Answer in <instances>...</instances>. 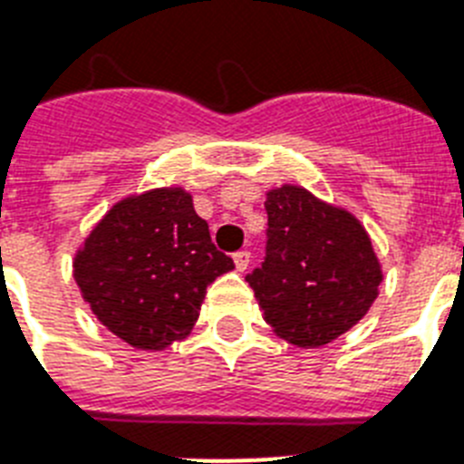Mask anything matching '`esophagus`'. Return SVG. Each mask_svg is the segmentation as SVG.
Masks as SVG:
<instances>
[{"mask_svg":"<svg viewBox=\"0 0 464 464\" xmlns=\"http://www.w3.org/2000/svg\"><path fill=\"white\" fill-rule=\"evenodd\" d=\"M233 264H236V268H238V271H245V268L250 266V252L247 250L236 252V255H233Z\"/></svg>","mask_w":464,"mask_h":464,"instance_id":"obj_1","label":"esophagus"}]
</instances>
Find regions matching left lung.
<instances>
[{
	"label": "left lung",
	"mask_w": 464,
	"mask_h": 464,
	"mask_svg": "<svg viewBox=\"0 0 464 464\" xmlns=\"http://www.w3.org/2000/svg\"><path fill=\"white\" fill-rule=\"evenodd\" d=\"M266 256L247 276L264 321L302 349L337 340L368 314L382 266L363 224L302 186L271 188Z\"/></svg>",
	"instance_id": "1"
}]
</instances>
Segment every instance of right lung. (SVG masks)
<instances>
[{
	"label": "right lung",
	"mask_w": 464,
	"mask_h": 464,
	"mask_svg": "<svg viewBox=\"0 0 464 464\" xmlns=\"http://www.w3.org/2000/svg\"><path fill=\"white\" fill-rule=\"evenodd\" d=\"M233 259L214 247L184 188H153L115 202L75 255L82 297L112 334L143 352L184 340L209 283Z\"/></svg>",
	"instance_id": "obj_1"
}]
</instances>
